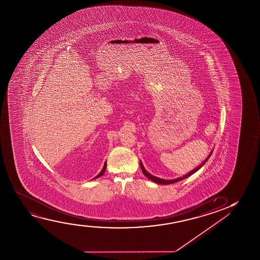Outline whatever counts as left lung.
Instances as JSON below:
<instances>
[{
    "mask_svg": "<svg viewBox=\"0 0 260 260\" xmlns=\"http://www.w3.org/2000/svg\"><path fill=\"white\" fill-rule=\"evenodd\" d=\"M212 153H213V150L210 152V154L208 155V157H207L206 159L203 160V162L200 164L199 166H197L196 169H193L192 171L188 172L187 174L184 175L183 177H180V178H175V179H169V180H167V179H164V178H157V177H155V176L150 174L149 172L146 171V169H145V167H144V165H143L142 161H141V160H139V164H140V167H141V170H142L143 173H144V175H145L146 178H148V179L152 180V181L154 182V183H156V184H160V185H170V184H173V183H177V182L181 181V180H183V179L188 178V177H190L191 175L193 174V173H196V171H199L200 169L203 167L204 164H206L207 160H209V158H210V155L212 154Z\"/></svg>",
    "mask_w": 260,
    "mask_h": 260,
    "instance_id": "8db88e82",
    "label": "left lung"
}]
</instances>
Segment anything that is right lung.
I'll list each match as a JSON object with an SVG mask.
<instances>
[{
    "label": "right lung",
    "mask_w": 260,
    "mask_h": 260,
    "mask_svg": "<svg viewBox=\"0 0 260 260\" xmlns=\"http://www.w3.org/2000/svg\"><path fill=\"white\" fill-rule=\"evenodd\" d=\"M106 168H107V161H106L105 164H104L103 169H102V171H100V174L96 175V177H95L94 178H92V179H95V178H100V177H101V176H103L104 173H105V171H106Z\"/></svg>",
    "instance_id": "right-lung-1"
}]
</instances>
